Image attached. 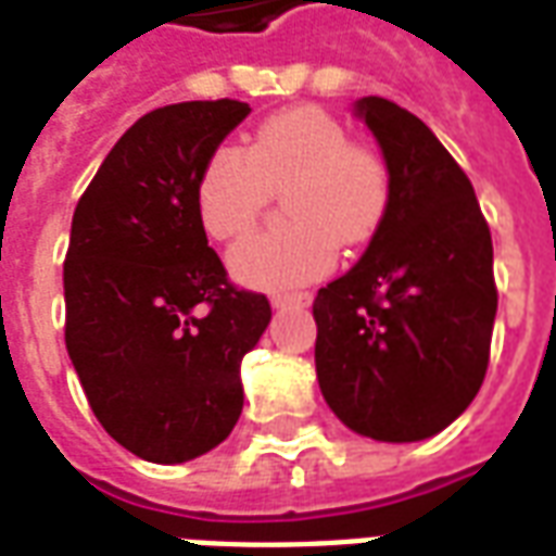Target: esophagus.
Wrapping results in <instances>:
<instances>
[{
  "mask_svg": "<svg viewBox=\"0 0 556 556\" xmlns=\"http://www.w3.org/2000/svg\"><path fill=\"white\" fill-rule=\"evenodd\" d=\"M309 301H313L309 291H294V294H274V298H270V306H274V309H286V306H306Z\"/></svg>",
  "mask_w": 556,
  "mask_h": 556,
  "instance_id": "esophagus-1",
  "label": "esophagus"
}]
</instances>
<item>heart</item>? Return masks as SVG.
<instances>
[{
	"instance_id": "heart-1",
	"label": "heart",
	"mask_w": 556,
	"mask_h": 556,
	"mask_svg": "<svg viewBox=\"0 0 556 556\" xmlns=\"http://www.w3.org/2000/svg\"><path fill=\"white\" fill-rule=\"evenodd\" d=\"M286 187L291 223L231 247L229 270L247 289L282 291L325 277L337 241L372 238L390 205V172L375 151L318 106H294L258 127L241 148H217L195 184L199 219L211 238L253 229L270 190Z\"/></svg>"
}]
</instances>
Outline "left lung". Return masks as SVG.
<instances>
[{"mask_svg": "<svg viewBox=\"0 0 556 556\" xmlns=\"http://www.w3.org/2000/svg\"><path fill=\"white\" fill-rule=\"evenodd\" d=\"M390 172V205L366 253L318 289L315 372L351 431L426 441L465 414L489 369L497 315L489 223L441 139L384 98H361Z\"/></svg>", "mask_w": 556, "mask_h": 556, "instance_id": "left-lung-1", "label": "left lung"}]
</instances>
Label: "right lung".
Segmentation results:
<instances>
[{
	"instance_id": "add662e5",
	"label": "right lung",
	"mask_w": 556,
	"mask_h": 556,
	"mask_svg": "<svg viewBox=\"0 0 556 556\" xmlns=\"http://www.w3.org/2000/svg\"><path fill=\"white\" fill-rule=\"evenodd\" d=\"M250 115L241 101L172 103L139 118L79 199L65 258V345L106 434L181 465L229 438L241 361L270 325L207 247L195 184Z\"/></svg>"
}]
</instances>
